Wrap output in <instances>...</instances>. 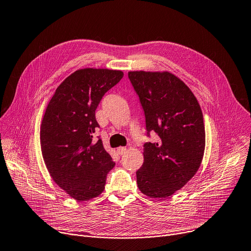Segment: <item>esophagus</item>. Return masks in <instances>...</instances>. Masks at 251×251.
Wrapping results in <instances>:
<instances>
[{"instance_id": "obj_1", "label": "esophagus", "mask_w": 251, "mask_h": 251, "mask_svg": "<svg viewBox=\"0 0 251 251\" xmlns=\"http://www.w3.org/2000/svg\"><path fill=\"white\" fill-rule=\"evenodd\" d=\"M126 147H118L117 148V153L119 155H124V154H126Z\"/></svg>"}]
</instances>
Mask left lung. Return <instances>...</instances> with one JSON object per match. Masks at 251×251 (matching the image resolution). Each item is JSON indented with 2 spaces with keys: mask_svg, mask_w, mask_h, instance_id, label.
Returning a JSON list of instances; mask_svg holds the SVG:
<instances>
[{
  "mask_svg": "<svg viewBox=\"0 0 251 251\" xmlns=\"http://www.w3.org/2000/svg\"><path fill=\"white\" fill-rule=\"evenodd\" d=\"M128 78L144 110L147 136L144 162L137 171L143 194L166 198L185 186L198 171L205 148L203 116L197 99L170 73L129 71Z\"/></svg>",
  "mask_w": 251,
  "mask_h": 251,
  "instance_id": "1",
  "label": "left lung"
}]
</instances>
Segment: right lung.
<instances>
[{
    "mask_svg": "<svg viewBox=\"0 0 251 251\" xmlns=\"http://www.w3.org/2000/svg\"><path fill=\"white\" fill-rule=\"evenodd\" d=\"M124 76L121 70H76L59 86L41 125L45 164L55 183L78 201L99 196L115 165L103 147L95 111L106 92Z\"/></svg>",
    "mask_w": 251,
    "mask_h": 251,
    "instance_id": "obj_1",
    "label": "right lung"
}]
</instances>
